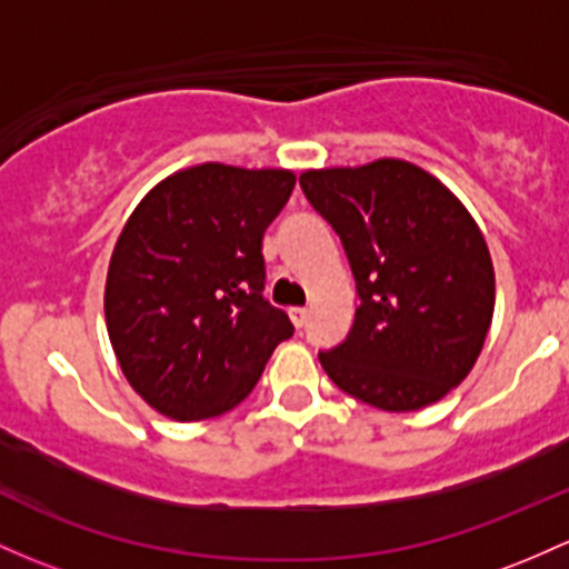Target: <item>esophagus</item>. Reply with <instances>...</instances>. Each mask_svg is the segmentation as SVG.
<instances>
[{
  "mask_svg": "<svg viewBox=\"0 0 569 569\" xmlns=\"http://www.w3.org/2000/svg\"><path fill=\"white\" fill-rule=\"evenodd\" d=\"M290 320H292V326H296V328H303V326H307V320H309V309L292 307L290 309Z\"/></svg>",
  "mask_w": 569,
  "mask_h": 569,
  "instance_id": "obj_1",
  "label": "esophagus"
}]
</instances>
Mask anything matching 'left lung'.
Here are the masks:
<instances>
[{"label": "left lung", "mask_w": 569, "mask_h": 569, "mask_svg": "<svg viewBox=\"0 0 569 569\" xmlns=\"http://www.w3.org/2000/svg\"><path fill=\"white\" fill-rule=\"evenodd\" d=\"M345 243L360 303L320 352L345 393L385 412L445 399L472 371L493 317V262L467 206L418 164L375 160L301 173Z\"/></svg>", "instance_id": "left-lung-1"}]
</instances>
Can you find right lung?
Instances as JSON below:
<instances>
[{
    "label": "right lung",
    "instance_id": "right-lung-1",
    "mask_svg": "<svg viewBox=\"0 0 569 569\" xmlns=\"http://www.w3.org/2000/svg\"><path fill=\"white\" fill-rule=\"evenodd\" d=\"M296 173L203 162L151 187L116 241L106 326L136 393L192 423L241 405L292 322L262 298V233Z\"/></svg>",
    "mask_w": 569,
    "mask_h": 569
}]
</instances>
